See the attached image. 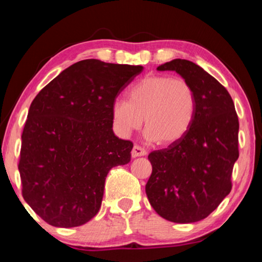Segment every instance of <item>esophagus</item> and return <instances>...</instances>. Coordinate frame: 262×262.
I'll return each instance as SVG.
<instances>
[{"label": "esophagus", "instance_id": "obj_1", "mask_svg": "<svg viewBox=\"0 0 262 262\" xmlns=\"http://www.w3.org/2000/svg\"><path fill=\"white\" fill-rule=\"evenodd\" d=\"M145 155H147V151H145V149L140 147V145L135 144L134 147H133V150H132V157H133V158L141 157V156H145Z\"/></svg>", "mask_w": 262, "mask_h": 262}]
</instances>
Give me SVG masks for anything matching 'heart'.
<instances>
[{
	"mask_svg": "<svg viewBox=\"0 0 262 262\" xmlns=\"http://www.w3.org/2000/svg\"><path fill=\"white\" fill-rule=\"evenodd\" d=\"M128 101L111 107L115 132L128 136L143 123L144 136L161 145L176 143L187 134L196 113V95L184 78L149 75L128 91Z\"/></svg>",
	"mask_w": 262,
	"mask_h": 262,
	"instance_id": "b5f03b06",
	"label": "heart"
}]
</instances>
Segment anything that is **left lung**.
<instances>
[{
	"mask_svg": "<svg viewBox=\"0 0 262 262\" xmlns=\"http://www.w3.org/2000/svg\"><path fill=\"white\" fill-rule=\"evenodd\" d=\"M179 74L196 95L194 121L183 139L149 154L145 185L150 205L174 223H194L211 214L231 190L239 157V122L227 89L200 66L174 59L157 67Z\"/></svg>",
	"mask_w": 262,
	"mask_h": 262,
	"instance_id": "left-lung-1",
	"label": "left lung"
}]
</instances>
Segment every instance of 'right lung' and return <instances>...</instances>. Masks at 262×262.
Returning <instances> with one entry per match:
<instances>
[{"instance_id": "obj_1", "label": "right lung", "mask_w": 262, "mask_h": 262, "mask_svg": "<svg viewBox=\"0 0 262 262\" xmlns=\"http://www.w3.org/2000/svg\"><path fill=\"white\" fill-rule=\"evenodd\" d=\"M142 70L83 60L35 96L18 170L24 200L48 224H85L99 211L108 171L130 162L133 143L114 135L111 107Z\"/></svg>"}]
</instances>
